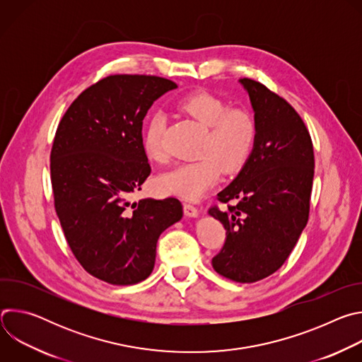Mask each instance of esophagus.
<instances>
[{
  "label": "esophagus",
  "instance_id": "esophagus-1",
  "mask_svg": "<svg viewBox=\"0 0 362 362\" xmlns=\"http://www.w3.org/2000/svg\"><path fill=\"white\" fill-rule=\"evenodd\" d=\"M183 211L187 218H197V215H199V211L196 206H193L190 203H183Z\"/></svg>",
  "mask_w": 362,
  "mask_h": 362
}]
</instances>
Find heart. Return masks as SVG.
<instances>
[{"label": "heart", "instance_id": "obj_1", "mask_svg": "<svg viewBox=\"0 0 362 362\" xmlns=\"http://www.w3.org/2000/svg\"><path fill=\"white\" fill-rule=\"evenodd\" d=\"M179 109L206 127L199 150L203 156L159 175L154 187L162 194L196 200L218 183L222 169L232 173L245 165L256 139V123L246 110L229 109L222 98L206 91L183 97ZM165 126L162 113H154L146 126L143 150L148 160H165Z\"/></svg>", "mask_w": 362, "mask_h": 362}]
</instances>
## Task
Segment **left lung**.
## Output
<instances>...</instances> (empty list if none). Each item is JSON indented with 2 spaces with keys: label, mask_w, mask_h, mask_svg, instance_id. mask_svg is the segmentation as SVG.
<instances>
[{
  "label": "left lung",
  "mask_w": 362,
  "mask_h": 362,
  "mask_svg": "<svg viewBox=\"0 0 362 362\" xmlns=\"http://www.w3.org/2000/svg\"><path fill=\"white\" fill-rule=\"evenodd\" d=\"M239 83L255 113L256 139L238 176L218 193L222 203L235 204L209 211L226 229L212 267L252 284L284 265L306 226L315 162L311 136L289 103L259 81Z\"/></svg>",
  "instance_id": "1"
}]
</instances>
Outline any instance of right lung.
Wrapping results in <instances>:
<instances>
[{
  "mask_svg": "<svg viewBox=\"0 0 362 362\" xmlns=\"http://www.w3.org/2000/svg\"><path fill=\"white\" fill-rule=\"evenodd\" d=\"M175 88L156 76H109L84 90L57 127L49 158L57 216L80 265L112 285L144 281L159 236L183 216L175 197L129 202L151 170L143 119Z\"/></svg>",
  "mask_w": 362,
  "mask_h": 362,
  "instance_id": "1",
  "label": "right lung"
}]
</instances>
